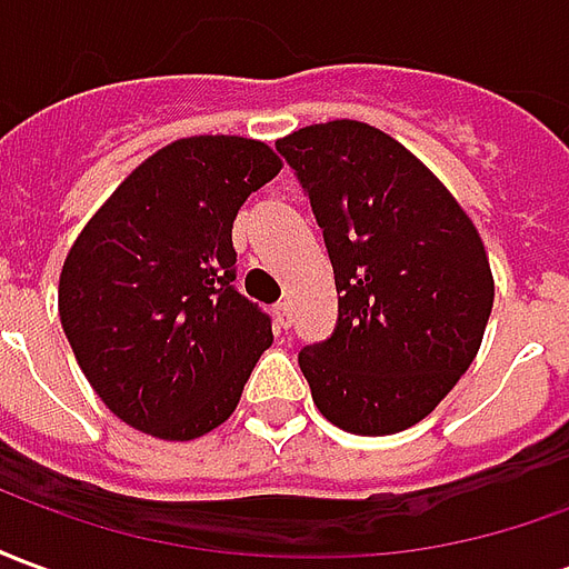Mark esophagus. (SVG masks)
Here are the masks:
<instances>
[{
  "label": "esophagus",
  "mask_w": 569,
  "mask_h": 569,
  "mask_svg": "<svg viewBox=\"0 0 569 569\" xmlns=\"http://www.w3.org/2000/svg\"><path fill=\"white\" fill-rule=\"evenodd\" d=\"M273 322H277L280 329H289V326H292V308H289L286 301H280V305L273 308Z\"/></svg>",
  "instance_id": "1"
}]
</instances>
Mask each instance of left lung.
Returning a JSON list of instances; mask_svg holds the SVG:
<instances>
[{
    "label": "left lung",
    "instance_id": "8db88e82",
    "mask_svg": "<svg viewBox=\"0 0 569 569\" xmlns=\"http://www.w3.org/2000/svg\"><path fill=\"white\" fill-rule=\"evenodd\" d=\"M277 151L310 200L338 289L332 335L298 353L310 396L357 436L415 427L472 366L493 308L476 224L369 124L301 128Z\"/></svg>",
    "mask_w": 569,
    "mask_h": 569
}]
</instances>
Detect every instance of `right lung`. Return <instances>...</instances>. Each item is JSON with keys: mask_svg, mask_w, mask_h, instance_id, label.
<instances>
[{"mask_svg": "<svg viewBox=\"0 0 569 569\" xmlns=\"http://www.w3.org/2000/svg\"><path fill=\"white\" fill-rule=\"evenodd\" d=\"M277 173L264 142L179 140L140 163L69 249L63 332L130 427L188 441L231 418L273 341L271 317L237 292L231 228Z\"/></svg>", "mask_w": 569, "mask_h": 569, "instance_id": "add662e5", "label": "right lung"}]
</instances>
